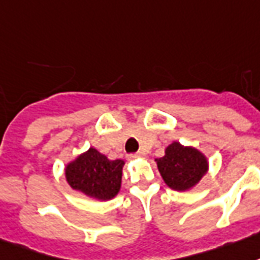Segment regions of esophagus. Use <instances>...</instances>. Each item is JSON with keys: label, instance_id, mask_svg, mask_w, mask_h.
I'll return each mask as SVG.
<instances>
[{"label": "esophagus", "instance_id": "1", "mask_svg": "<svg viewBox=\"0 0 260 260\" xmlns=\"http://www.w3.org/2000/svg\"><path fill=\"white\" fill-rule=\"evenodd\" d=\"M138 158H143V153L137 152V153H130V155H128V159H138Z\"/></svg>", "mask_w": 260, "mask_h": 260}]
</instances>
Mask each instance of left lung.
<instances>
[{"label":"left lung","mask_w":260,"mask_h":260,"mask_svg":"<svg viewBox=\"0 0 260 260\" xmlns=\"http://www.w3.org/2000/svg\"><path fill=\"white\" fill-rule=\"evenodd\" d=\"M156 164L165 183L176 191L194 187L208 170V162L200 151L179 143L170 144Z\"/></svg>","instance_id":"left-lung-1"}]
</instances>
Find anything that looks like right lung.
Wrapping results in <instances>:
<instances>
[{
	"mask_svg": "<svg viewBox=\"0 0 260 260\" xmlns=\"http://www.w3.org/2000/svg\"><path fill=\"white\" fill-rule=\"evenodd\" d=\"M122 159L109 160L96 149L90 148L66 168V180L73 190L96 200H111L120 190Z\"/></svg>",
	"mask_w": 260,
	"mask_h": 260,
	"instance_id": "add662e5",
	"label": "right lung"
}]
</instances>
